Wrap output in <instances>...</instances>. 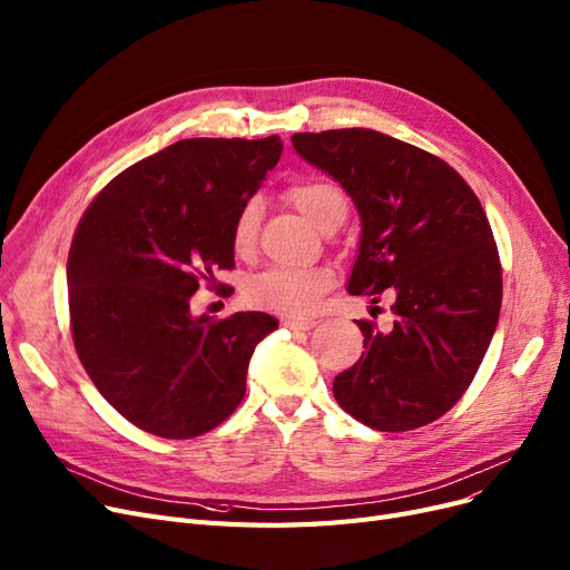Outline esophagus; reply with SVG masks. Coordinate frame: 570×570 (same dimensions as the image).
<instances>
[{
    "label": "esophagus",
    "mask_w": 570,
    "mask_h": 570,
    "mask_svg": "<svg viewBox=\"0 0 570 570\" xmlns=\"http://www.w3.org/2000/svg\"><path fill=\"white\" fill-rule=\"evenodd\" d=\"M282 326L291 328V331H312L316 326V321L314 318H284Z\"/></svg>",
    "instance_id": "obj_1"
}]
</instances>
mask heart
<instances>
[{"label":"heart","mask_w":570,"mask_h":570,"mask_svg":"<svg viewBox=\"0 0 570 570\" xmlns=\"http://www.w3.org/2000/svg\"><path fill=\"white\" fill-rule=\"evenodd\" d=\"M288 200L324 233L333 224H342L346 197L340 186L326 179H305L288 188ZM263 203L252 197L242 205L233 224V246L237 254H249L256 244ZM333 286V272L328 267H288L275 265L254 275L244 286V298L258 309L282 312L291 316L312 314L328 288Z\"/></svg>","instance_id":"obj_1"}]
</instances>
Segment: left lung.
I'll list each match as a JSON object with an SVG mask.
<instances>
[{
    "label": "left lung",
    "instance_id": "1",
    "mask_svg": "<svg viewBox=\"0 0 570 570\" xmlns=\"http://www.w3.org/2000/svg\"><path fill=\"white\" fill-rule=\"evenodd\" d=\"M291 141L361 216L346 291L393 298L391 331L356 321L365 352L335 377V401L377 431L426 426L473 382L501 314V261L478 195L444 160L377 130Z\"/></svg>",
    "mask_w": 570,
    "mask_h": 570
}]
</instances>
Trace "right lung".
I'll list each match as a JSON object with an SVG mask.
<instances>
[{
	"mask_svg": "<svg viewBox=\"0 0 570 570\" xmlns=\"http://www.w3.org/2000/svg\"><path fill=\"white\" fill-rule=\"evenodd\" d=\"M265 139H181L111 179L67 258L77 354L107 403L146 433L186 440L244 399L256 344L279 321H214L190 295L235 265L233 224L282 156Z\"/></svg>",
	"mask_w": 570,
	"mask_h": 570,
	"instance_id": "right-lung-1",
	"label": "right lung"
}]
</instances>
